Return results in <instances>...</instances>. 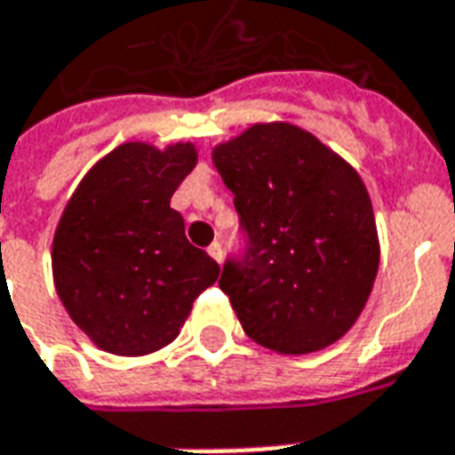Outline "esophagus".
Instances as JSON below:
<instances>
[{"mask_svg":"<svg viewBox=\"0 0 455 455\" xmlns=\"http://www.w3.org/2000/svg\"><path fill=\"white\" fill-rule=\"evenodd\" d=\"M207 253H210L212 258H214V260H217V262H221V243H219V241H214V243H212L210 248H207Z\"/></svg>","mask_w":455,"mask_h":455,"instance_id":"34e87169","label":"esophagus"}]
</instances>
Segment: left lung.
<instances>
[{"label": "left lung", "mask_w": 455, "mask_h": 455, "mask_svg": "<svg viewBox=\"0 0 455 455\" xmlns=\"http://www.w3.org/2000/svg\"><path fill=\"white\" fill-rule=\"evenodd\" d=\"M243 251L219 287L245 335L282 355L332 345L355 325L379 270L369 193L349 164L294 124H253L214 149Z\"/></svg>", "instance_id": "left-lung-1"}]
</instances>
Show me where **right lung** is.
<instances>
[{
    "label": "right lung",
    "mask_w": 455,
    "mask_h": 455,
    "mask_svg": "<svg viewBox=\"0 0 455 455\" xmlns=\"http://www.w3.org/2000/svg\"><path fill=\"white\" fill-rule=\"evenodd\" d=\"M193 144L130 142L84 178L52 241L57 294L110 355L140 356L178 338L219 265L185 238L171 197L195 168Z\"/></svg>",
    "instance_id": "right-lung-1"
}]
</instances>
